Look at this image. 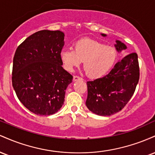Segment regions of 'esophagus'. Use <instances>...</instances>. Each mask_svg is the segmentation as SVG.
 Returning <instances> with one entry per match:
<instances>
[{
    "label": "esophagus",
    "mask_w": 155,
    "mask_h": 155,
    "mask_svg": "<svg viewBox=\"0 0 155 155\" xmlns=\"http://www.w3.org/2000/svg\"><path fill=\"white\" fill-rule=\"evenodd\" d=\"M79 79H82L81 77L79 76H74V78H73V80L74 81H76V80H79Z\"/></svg>",
    "instance_id": "34e87169"
}]
</instances>
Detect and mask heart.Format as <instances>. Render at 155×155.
Here are the masks:
<instances>
[{
	"label": "heart",
	"instance_id": "heart-1",
	"mask_svg": "<svg viewBox=\"0 0 155 155\" xmlns=\"http://www.w3.org/2000/svg\"><path fill=\"white\" fill-rule=\"evenodd\" d=\"M117 53L111 47L90 39H81L74 44V50L63 49L60 54L64 68L72 71L84 61V70L90 78L98 79L108 73L116 60Z\"/></svg>",
	"mask_w": 155,
	"mask_h": 155
}]
</instances>
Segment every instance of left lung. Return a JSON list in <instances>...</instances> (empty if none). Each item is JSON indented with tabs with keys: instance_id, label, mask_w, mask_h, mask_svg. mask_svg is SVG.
Listing matches in <instances>:
<instances>
[{
	"instance_id": "obj_1",
	"label": "left lung",
	"mask_w": 155,
	"mask_h": 155,
	"mask_svg": "<svg viewBox=\"0 0 155 155\" xmlns=\"http://www.w3.org/2000/svg\"><path fill=\"white\" fill-rule=\"evenodd\" d=\"M115 47L118 51L127 48L120 41H117ZM139 76L138 54L131 52L118 60L107 75L87 82L86 106L100 116L120 111L134 94Z\"/></svg>"
}]
</instances>
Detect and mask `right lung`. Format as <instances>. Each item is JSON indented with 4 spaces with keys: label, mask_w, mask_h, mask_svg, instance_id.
<instances>
[{
    "label": "right lung",
    "mask_w": 155,
    "mask_h": 155,
    "mask_svg": "<svg viewBox=\"0 0 155 155\" xmlns=\"http://www.w3.org/2000/svg\"><path fill=\"white\" fill-rule=\"evenodd\" d=\"M64 33L43 30L19 44L12 68V85L25 107L36 115L49 116L63 106L71 74L62 67L60 54Z\"/></svg>",
    "instance_id": "right-lung-1"
}]
</instances>
